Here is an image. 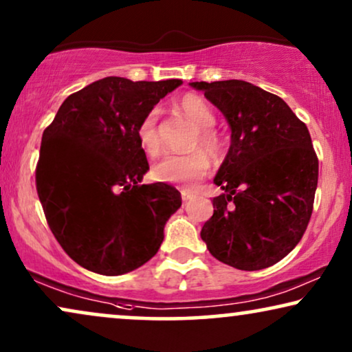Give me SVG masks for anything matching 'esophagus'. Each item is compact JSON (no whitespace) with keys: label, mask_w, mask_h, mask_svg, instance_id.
Listing matches in <instances>:
<instances>
[{"label":"esophagus","mask_w":352,"mask_h":352,"mask_svg":"<svg viewBox=\"0 0 352 352\" xmlns=\"http://www.w3.org/2000/svg\"><path fill=\"white\" fill-rule=\"evenodd\" d=\"M195 196V191L190 190V188H182V199L184 201H188Z\"/></svg>","instance_id":"obj_1"}]
</instances>
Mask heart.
Masks as SVG:
<instances>
[{"label":"heart","mask_w":352,"mask_h":352,"mask_svg":"<svg viewBox=\"0 0 352 352\" xmlns=\"http://www.w3.org/2000/svg\"><path fill=\"white\" fill-rule=\"evenodd\" d=\"M179 107L182 112L193 122L198 127V135H196L191 148L195 151L188 154H172L166 156L161 161L156 162L151 168V175L156 182H166V184H182L188 185L193 182L203 179L210 168L209 156L215 159L222 157L223 154V140L220 133L214 129L215 114L209 102L203 96L195 95V93H186L180 98ZM157 119L159 111L154 109L148 111L140 120L137 127V140L140 148L149 156H154L159 151V137H157ZM206 152L204 153V151Z\"/></svg>","instance_id":"heart-1"}]
</instances>
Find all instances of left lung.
<instances>
[{
  "instance_id": "1",
  "label": "left lung",
  "mask_w": 352,
  "mask_h": 352,
  "mask_svg": "<svg viewBox=\"0 0 352 352\" xmlns=\"http://www.w3.org/2000/svg\"><path fill=\"white\" fill-rule=\"evenodd\" d=\"M232 129L214 184V214L201 238L215 259L240 270L282 261L301 241L314 209L318 159L302 120L282 98L243 80L193 82Z\"/></svg>"
}]
</instances>
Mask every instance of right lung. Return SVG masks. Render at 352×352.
<instances>
[{"label":"right lung","mask_w":352,"mask_h":352,"mask_svg":"<svg viewBox=\"0 0 352 352\" xmlns=\"http://www.w3.org/2000/svg\"><path fill=\"white\" fill-rule=\"evenodd\" d=\"M179 85L101 78L67 96L45 129L36 191L54 238L78 265L112 277L157 252L182 196L161 182L140 185L149 164L137 127Z\"/></svg>","instance_id":"obj_1"}]
</instances>
